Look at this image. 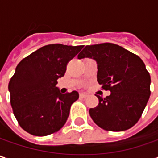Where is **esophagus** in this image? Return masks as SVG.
Instances as JSON below:
<instances>
[{"label":"esophagus","mask_w":158,"mask_h":158,"mask_svg":"<svg viewBox=\"0 0 158 158\" xmlns=\"http://www.w3.org/2000/svg\"><path fill=\"white\" fill-rule=\"evenodd\" d=\"M87 97H88V95L85 93H80V98H86Z\"/></svg>","instance_id":"obj_1"}]
</instances>
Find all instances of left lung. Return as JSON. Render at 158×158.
<instances>
[{
	"mask_svg": "<svg viewBox=\"0 0 158 158\" xmlns=\"http://www.w3.org/2000/svg\"><path fill=\"white\" fill-rule=\"evenodd\" d=\"M92 59L98 65L97 79L110 96H98V106L89 115L101 128L129 129L141 118L150 95V76L142 59L121 46L104 43L86 46L78 59Z\"/></svg>",
	"mask_w": 158,
	"mask_h": 158,
	"instance_id": "left-lung-1",
	"label": "left lung"
}]
</instances>
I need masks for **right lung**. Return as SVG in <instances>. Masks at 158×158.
Returning a JSON list of instances; mask_svg holds the SVG:
<instances>
[{
  "label": "right lung",
  "instance_id": "1",
  "mask_svg": "<svg viewBox=\"0 0 158 158\" xmlns=\"http://www.w3.org/2000/svg\"><path fill=\"white\" fill-rule=\"evenodd\" d=\"M82 46L52 44L22 60L9 83L10 104L21 127L31 135L46 136L60 130L78 99L74 90L62 94L56 87L65 75L67 63Z\"/></svg>",
  "mask_w": 158,
  "mask_h": 158
}]
</instances>
